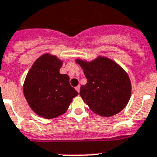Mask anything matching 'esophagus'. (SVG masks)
I'll list each match as a JSON object with an SVG mask.
<instances>
[{"label": "esophagus", "mask_w": 157, "mask_h": 157, "mask_svg": "<svg viewBox=\"0 0 157 157\" xmlns=\"http://www.w3.org/2000/svg\"><path fill=\"white\" fill-rule=\"evenodd\" d=\"M75 90H77L78 92V93H79V91H80V86L78 85V86H76Z\"/></svg>", "instance_id": "34e87169"}]
</instances>
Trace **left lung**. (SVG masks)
I'll list each match as a JSON object with an SVG mask.
<instances>
[{
	"label": "left lung",
	"mask_w": 157,
	"mask_h": 157,
	"mask_svg": "<svg viewBox=\"0 0 157 157\" xmlns=\"http://www.w3.org/2000/svg\"><path fill=\"white\" fill-rule=\"evenodd\" d=\"M75 62L87 79L86 84L80 87V96L94 113L108 117L126 106L131 96V82L118 64L102 56L91 62L82 59Z\"/></svg>",
	"instance_id": "obj_1"
}]
</instances>
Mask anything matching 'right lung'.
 Masks as SVG:
<instances>
[{"label":"right lung","instance_id":"add662e5","mask_svg":"<svg viewBox=\"0 0 157 157\" xmlns=\"http://www.w3.org/2000/svg\"><path fill=\"white\" fill-rule=\"evenodd\" d=\"M63 61L44 54L37 59L24 83V94L31 109L44 118L52 119L67 111L78 93L70 85L69 76L59 73Z\"/></svg>","mask_w":157,"mask_h":157}]
</instances>
